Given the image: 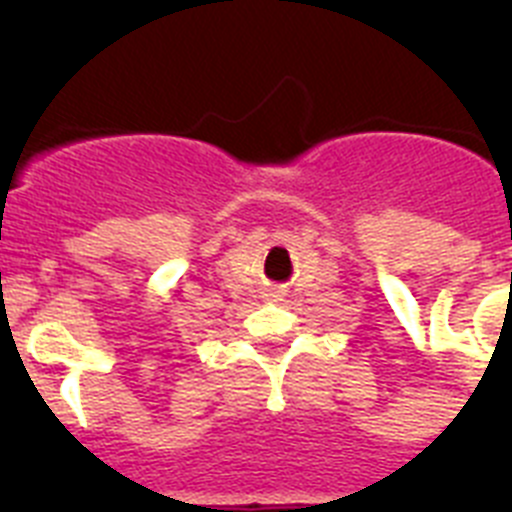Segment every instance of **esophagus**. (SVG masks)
I'll use <instances>...</instances> for the list:
<instances>
[{"instance_id":"obj_1","label":"esophagus","mask_w":512,"mask_h":512,"mask_svg":"<svg viewBox=\"0 0 512 512\" xmlns=\"http://www.w3.org/2000/svg\"><path fill=\"white\" fill-rule=\"evenodd\" d=\"M266 300L279 302V300H282V292H279V289H269V292H266Z\"/></svg>"}]
</instances>
